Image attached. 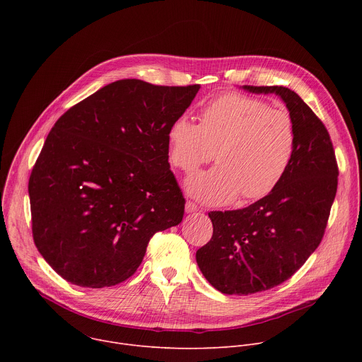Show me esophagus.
<instances>
[{
  "mask_svg": "<svg viewBox=\"0 0 362 362\" xmlns=\"http://www.w3.org/2000/svg\"><path fill=\"white\" fill-rule=\"evenodd\" d=\"M185 211H186V214H193V212L197 211V206H196L193 202L187 200V202H186V206H185Z\"/></svg>",
  "mask_w": 362,
  "mask_h": 362,
  "instance_id": "1",
  "label": "esophagus"
}]
</instances>
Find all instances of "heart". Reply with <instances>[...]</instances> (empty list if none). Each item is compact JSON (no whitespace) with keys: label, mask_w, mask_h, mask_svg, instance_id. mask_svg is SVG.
<instances>
[{"label":"heart","mask_w":362,"mask_h":362,"mask_svg":"<svg viewBox=\"0 0 362 362\" xmlns=\"http://www.w3.org/2000/svg\"><path fill=\"white\" fill-rule=\"evenodd\" d=\"M166 139L172 165L183 172L212 158L218 162L185 182L192 197L211 206L228 204L239 194L242 200L268 196L286 175L296 148V129L288 112L236 93L209 101L199 124L176 117Z\"/></svg>","instance_id":"heart-1"}]
</instances>
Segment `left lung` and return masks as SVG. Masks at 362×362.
<instances>
[{"mask_svg": "<svg viewBox=\"0 0 362 362\" xmlns=\"http://www.w3.org/2000/svg\"><path fill=\"white\" fill-rule=\"evenodd\" d=\"M276 94L293 119L296 148L281 183L247 208L211 212L212 239L196 252L208 282L226 295L268 291L289 279L321 243L338 186V166L322 122L291 88L242 86Z\"/></svg>", "mask_w": 362, "mask_h": 362, "instance_id": "left-lung-1", "label": "left lung"}]
</instances>
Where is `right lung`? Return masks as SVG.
<instances>
[{"mask_svg": "<svg viewBox=\"0 0 362 362\" xmlns=\"http://www.w3.org/2000/svg\"><path fill=\"white\" fill-rule=\"evenodd\" d=\"M199 88L119 80L51 129L28 182L33 238L67 282L105 288L126 281L150 238L182 222L185 199L166 133Z\"/></svg>", "mask_w": 362, "mask_h": 362, "instance_id": "right-lung-1", "label": "right lung"}]
</instances>
